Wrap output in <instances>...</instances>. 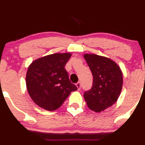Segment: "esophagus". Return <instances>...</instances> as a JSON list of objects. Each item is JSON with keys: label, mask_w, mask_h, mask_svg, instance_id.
Here are the masks:
<instances>
[{"label": "esophagus", "mask_w": 145, "mask_h": 145, "mask_svg": "<svg viewBox=\"0 0 145 145\" xmlns=\"http://www.w3.org/2000/svg\"><path fill=\"white\" fill-rule=\"evenodd\" d=\"M76 86L78 90H80V89H81V83H80V82H78V83H76Z\"/></svg>", "instance_id": "obj_1"}]
</instances>
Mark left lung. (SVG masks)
Wrapping results in <instances>:
<instances>
[{"instance_id":"obj_1","label":"left lung","mask_w":145,"mask_h":145,"mask_svg":"<svg viewBox=\"0 0 145 145\" xmlns=\"http://www.w3.org/2000/svg\"><path fill=\"white\" fill-rule=\"evenodd\" d=\"M93 76L91 89L83 94L89 109L100 112L118 100L123 86V74L118 64L106 57L95 54L83 55Z\"/></svg>"}]
</instances>
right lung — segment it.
Wrapping results in <instances>:
<instances>
[{
    "label": "right lung",
    "instance_id": "1",
    "mask_svg": "<svg viewBox=\"0 0 145 145\" xmlns=\"http://www.w3.org/2000/svg\"><path fill=\"white\" fill-rule=\"evenodd\" d=\"M71 54L55 53L39 58L28 67L27 91L32 100L48 111L57 109L77 87L71 83L66 64Z\"/></svg>",
    "mask_w": 145,
    "mask_h": 145
}]
</instances>
